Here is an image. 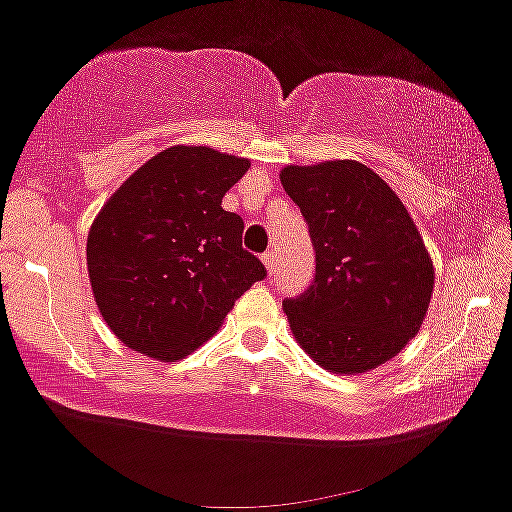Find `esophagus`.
<instances>
[{"mask_svg": "<svg viewBox=\"0 0 512 512\" xmlns=\"http://www.w3.org/2000/svg\"><path fill=\"white\" fill-rule=\"evenodd\" d=\"M262 262H265L269 274L277 272V255H274V252H265V255H262Z\"/></svg>", "mask_w": 512, "mask_h": 512, "instance_id": "obj_1", "label": "esophagus"}]
</instances>
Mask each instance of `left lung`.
<instances>
[{"mask_svg": "<svg viewBox=\"0 0 512 512\" xmlns=\"http://www.w3.org/2000/svg\"><path fill=\"white\" fill-rule=\"evenodd\" d=\"M279 177L316 250L311 286L282 303L294 338L335 374L389 362L423 325L435 284L413 218L362 162L289 165Z\"/></svg>", "mask_w": 512, "mask_h": 512, "instance_id": "obj_1", "label": "left lung"}]
</instances>
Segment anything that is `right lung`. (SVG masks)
<instances>
[{
  "mask_svg": "<svg viewBox=\"0 0 512 512\" xmlns=\"http://www.w3.org/2000/svg\"><path fill=\"white\" fill-rule=\"evenodd\" d=\"M245 157L174 145L150 157L94 218L87 269L99 313L131 350L187 357L267 269L221 206Z\"/></svg>",
  "mask_w": 512,
  "mask_h": 512,
  "instance_id": "add662e5",
  "label": "right lung"
}]
</instances>
